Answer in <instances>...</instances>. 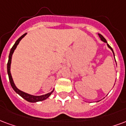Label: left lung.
Returning <instances> with one entry per match:
<instances>
[{
  "label": "left lung",
  "instance_id": "1",
  "mask_svg": "<svg viewBox=\"0 0 126 126\" xmlns=\"http://www.w3.org/2000/svg\"><path fill=\"white\" fill-rule=\"evenodd\" d=\"M98 35H99V38L101 39V41H102L104 42V43H107V45H108V47H109V48H110V49L111 50L113 54V56H114V58H115V55H114V52H113V51L112 48H111V47L109 45H108V42H107V41H106V39H105V38H104V37H103L101 34H98Z\"/></svg>",
  "mask_w": 126,
  "mask_h": 126
}]
</instances>
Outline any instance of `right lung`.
Returning a JSON list of instances; mask_svg holds the SVG:
<instances>
[{"label": "right lung", "instance_id": "right-lung-1", "mask_svg": "<svg viewBox=\"0 0 126 126\" xmlns=\"http://www.w3.org/2000/svg\"><path fill=\"white\" fill-rule=\"evenodd\" d=\"M26 34H27V33H25V34H24L23 35H22V36L15 42V45H13V47L11 48L10 53H9V56H8V63H7V73H8V78H9L10 83H11V87H13V89H14V91H15L16 94H18L20 96L22 97L23 99H25V100H27V101H29V102L35 103V102H38V101H43V100H45L46 99L48 98V97L51 95V94L53 92L54 89H53L51 92H49V93H48V94H45V95H31V94H27V93H25V92L21 91L20 89H18L15 85V84L11 73V65L12 56H13V54L14 51H15V50L16 48V47H17V45H18V43H20L21 39H23V37H25Z\"/></svg>", "mask_w": 126, "mask_h": 126}]
</instances>
